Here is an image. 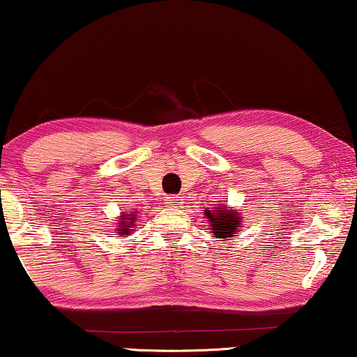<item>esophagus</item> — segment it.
Wrapping results in <instances>:
<instances>
[{"instance_id": "1", "label": "esophagus", "mask_w": 357, "mask_h": 357, "mask_svg": "<svg viewBox=\"0 0 357 357\" xmlns=\"http://www.w3.org/2000/svg\"><path fill=\"white\" fill-rule=\"evenodd\" d=\"M165 203H167L169 208H180L183 204L182 198H180L178 195H170V197L165 198Z\"/></svg>"}]
</instances>
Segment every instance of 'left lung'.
<instances>
[{
	"mask_svg": "<svg viewBox=\"0 0 357 357\" xmlns=\"http://www.w3.org/2000/svg\"><path fill=\"white\" fill-rule=\"evenodd\" d=\"M206 219L209 221V229H211V236L216 238H224V241H229V238L234 237V234L241 231L242 218L241 214L234 211V209H229L227 204H216L211 211L206 209Z\"/></svg>",
	"mask_w": 357,
	"mask_h": 357,
	"instance_id": "8db88e82",
	"label": "left lung"
}]
</instances>
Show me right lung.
<instances>
[{
	"label": "right lung",
	"instance_id": "1",
	"mask_svg": "<svg viewBox=\"0 0 357 357\" xmlns=\"http://www.w3.org/2000/svg\"><path fill=\"white\" fill-rule=\"evenodd\" d=\"M120 221L116 222V234H112V236H120V237H126V236H130V232L133 231V227L135 226V222H136V214H135V211L133 213H121V216L119 218Z\"/></svg>",
	"mask_w": 357,
	"mask_h": 357
}]
</instances>
